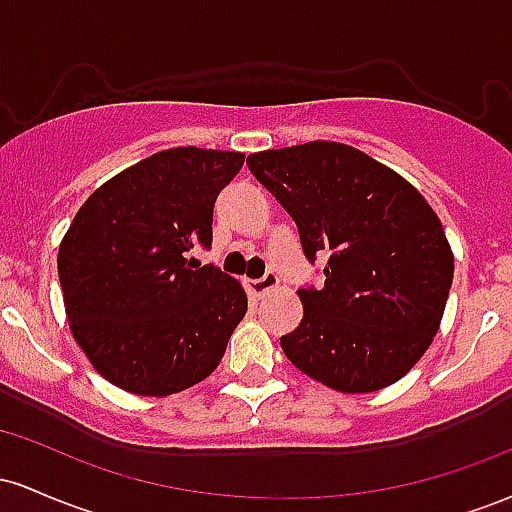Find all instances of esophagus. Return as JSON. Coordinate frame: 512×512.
Wrapping results in <instances>:
<instances>
[{"mask_svg":"<svg viewBox=\"0 0 512 512\" xmlns=\"http://www.w3.org/2000/svg\"><path fill=\"white\" fill-rule=\"evenodd\" d=\"M245 286H248V291L252 293V296L260 298V296H264V293H267V291H272V289H276V286H279V276H276L274 272H267V274L262 276V279H250V281H245Z\"/></svg>","mask_w":512,"mask_h":512,"instance_id":"1","label":"esophagus"}]
</instances>
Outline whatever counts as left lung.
Wrapping results in <instances>:
<instances>
[{"label":"left lung","instance_id":"8db88e82","mask_svg":"<svg viewBox=\"0 0 512 512\" xmlns=\"http://www.w3.org/2000/svg\"><path fill=\"white\" fill-rule=\"evenodd\" d=\"M248 168L298 226L325 286L298 289L303 320L281 337L289 361L339 392L397 383L436 337L452 250L436 211L407 180L337 142L248 156Z\"/></svg>","mask_w":512,"mask_h":512}]
</instances>
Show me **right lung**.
<instances>
[{"label":"right lung","instance_id":"right-lung-1","mask_svg":"<svg viewBox=\"0 0 512 512\" xmlns=\"http://www.w3.org/2000/svg\"><path fill=\"white\" fill-rule=\"evenodd\" d=\"M236 151L180 146L122 170L76 211L57 255L69 325L93 368L132 395L166 397L214 373L248 296L192 257Z\"/></svg>","mask_w":512,"mask_h":512}]
</instances>
